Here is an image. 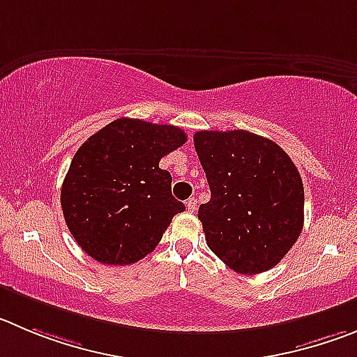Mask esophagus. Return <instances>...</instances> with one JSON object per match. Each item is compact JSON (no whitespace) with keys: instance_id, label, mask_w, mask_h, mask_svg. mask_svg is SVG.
Returning <instances> with one entry per match:
<instances>
[{"instance_id":"1","label":"esophagus","mask_w":357,"mask_h":357,"mask_svg":"<svg viewBox=\"0 0 357 357\" xmlns=\"http://www.w3.org/2000/svg\"><path fill=\"white\" fill-rule=\"evenodd\" d=\"M186 209H188L190 213H194L195 209H197V199L190 197L188 201H186Z\"/></svg>"}]
</instances>
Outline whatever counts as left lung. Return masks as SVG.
Masks as SVG:
<instances>
[{"label": "left lung", "instance_id": "8db88e82", "mask_svg": "<svg viewBox=\"0 0 357 357\" xmlns=\"http://www.w3.org/2000/svg\"><path fill=\"white\" fill-rule=\"evenodd\" d=\"M211 199L199 208L213 254L241 275L278 264L301 234L305 190L287 153L246 130L194 135Z\"/></svg>", "mask_w": 357, "mask_h": 357}]
</instances>
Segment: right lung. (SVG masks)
I'll return each instance as SVG.
<instances>
[{"label":"right lung","instance_id":"1","mask_svg":"<svg viewBox=\"0 0 357 357\" xmlns=\"http://www.w3.org/2000/svg\"><path fill=\"white\" fill-rule=\"evenodd\" d=\"M185 141L178 126L119 118L77 149L61 186V208L89 257L126 266L155 250L172 216L185 211L158 163Z\"/></svg>","mask_w":357,"mask_h":357}]
</instances>
